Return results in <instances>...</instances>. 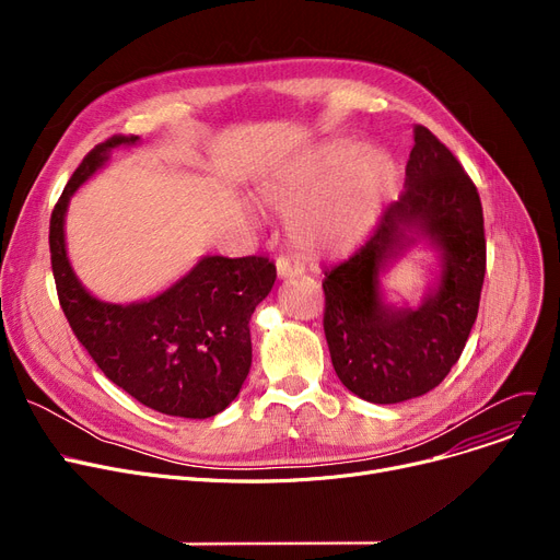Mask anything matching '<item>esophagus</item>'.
<instances>
[{"instance_id":"obj_1","label":"esophagus","mask_w":560,"mask_h":560,"mask_svg":"<svg viewBox=\"0 0 560 560\" xmlns=\"http://www.w3.org/2000/svg\"><path fill=\"white\" fill-rule=\"evenodd\" d=\"M277 272L281 279H290V277H300L304 275V265L300 260H292L288 256H279L277 258Z\"/></svg>"}]
</instances>
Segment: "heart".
<instances>
[{
  "label": "heart",
  "mask_w": 560,
  "mask_h": 560,
  "mask_svg": "<svg viewBox=\"0 0 560 560\" xmlns=\"http://www.w3.org/2000/svg\"><path fill=\"white\" fill-rule=\"evenodd\" d=\"M393 186V163L376 147L331 144L279 174L262 190L288 213V235L304 254L327 256L357 245Z\"/></svg>",
  "instance_id": "1"
}]
</instances>
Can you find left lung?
Returning <instances> with one entry per match:
<instances>
[{"label": "left lung", "instance_id": "left-lung-1", "mask_svg": "<svg viewBox=\"0 0 560 560\" xmlns=\"http://www.w3.org/2000/svg\"><path fill=\"white\" fill-rule=\"evenodd\" d=\"M418 225L444 249L446 270L418 311L377 300L380 268ZM486 277L483 209L475 182L427 127H416L406 186L365 243L325 270V336L342 386L372 404H397L433 390L463 354Z\"/></svg>", "mask_w": 560, "mask_h": 560}]
</instances>
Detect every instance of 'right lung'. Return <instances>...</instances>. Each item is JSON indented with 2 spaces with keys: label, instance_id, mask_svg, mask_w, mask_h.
Here are the masks:
<instances>
[{
  "label": "right lung",
  "instance_id": "add662e5",
  "mask_svg": "<svg viewBox=\"0 0 560 560\" xmlns=\"http://www.w3.org/2000/svg\"><path fill=\"white\" fill-rule=\"evenodd\" d=\"M133 142L138 136L120 133L93 147L54 206L49 252L58 302L77 340L115 386L165 416L213 418L249 374V319L272 290L277 268L265 256H206L150 302L120 306L88 295L66 254L68 201L110 150Z\"/></svg>",
  "mask_w": 560,
  "mask_h": 560
}]
</instances>
